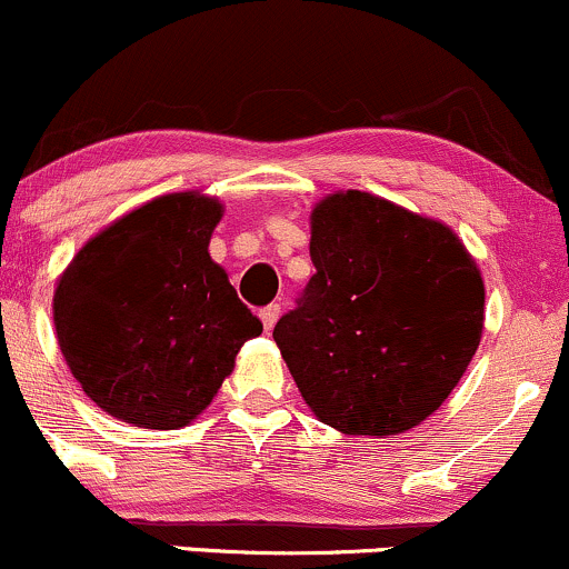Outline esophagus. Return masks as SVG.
I'll list each match as a JSON object with an SVG mask.
<instances>
[{"label":"esophagus","mask_w":569,"mask_h":569,"mask_svg":"<svg viewBox=\"0 0 569 569\" xmlns=\"http://www.w3.org/2000/svg\"><path fill=\"white\" fill-rule=\"evenodd\" d=\"M259 316H262V323H264V329H267V331H272V329H276L278 318H280V305H267L264 310L259 312Z\"/></svg>","instance_id":"34e87169"}]
</instances>
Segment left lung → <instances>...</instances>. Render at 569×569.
Wrapping results in <instances>:
<instances>
[{"label":"left lung","instance_id":"obj_1","mask_svg":"<svg viewBox=\"0 0 569 569\" xmlns=\"http://www.w3.org/2000/svg\"><path fill=\"white\" fill-rule=\"evenodd\" d=\"M316 276L276 323L305 403L348 436L420 426L455 390L485 329V280L441 221L369 192L312 208Z\"/></svg>","mask_w":569,"mask_h":569}]
</instances>
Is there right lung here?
Segmentation results:
<instances>
[{
  "label": "right lung",
  "mask_w": 569,
  "mask_h": 569,
  "mask_svg": "<svg viewBox=\"0 0 569 569\" xmlns=\"http://www.w3.org/2000/svg\"><path fill=\"white\" fill-rule=\"evenodd\" d=\"M221 202L149 200L80 248L58 278V348L90 401L139 428H184L213 401L262 321L208 253Z\"/></svg>",
  "instance_id": "obj_1"
}]
</instances>
